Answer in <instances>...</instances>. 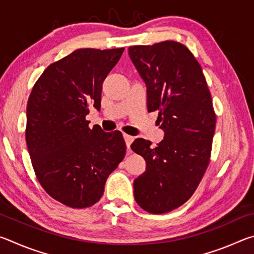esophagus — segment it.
I'll use <instances>...</instances> for the list:
<instances>
[{"instance_id": "esophagus-1", "label": "esophagus", "mask_w": 254, "mask_h": 254, "mask_svg": "<svg viewBox=\"0 0 254 254\" xmlns=\"http://www.w3.org/2000/svg\"><path fill=\"white\" fill-rule=\"evenodd\" d=\"M123 137H124V141H126L127 148L128 151H130V145L133 142V140H134V137L131 136V135H128V134H123Z\"/></svg>"}]
</instances>
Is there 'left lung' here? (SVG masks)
Listing matches in <instances>:
<instances>
[{
	"label": "left lung",
	"instance_id": "left-lung-1",
	"mask_svg": "<svg viewBox=\"0 0 254 254\" xmlns=\"http://www.w3.org/2000/svg\"><path fill=\"white\" fill-rule=\"evenodd\" d=\"M128 56L147 87L148 112L158 111L163 139L158 147L142 137L131 148L145 171L133 182L141 208L170 212L190 198L207 168L216 117L198 62L175 41L133 46Z\"/></svg>",
	"mask_w": 254,
	"mask_h": 254
}]
</instances>
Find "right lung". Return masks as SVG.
<instances>
[{
    "instance_id": "right-lung-1",
    "label": "right lung",
    "mask_w": 254,
    "mask_h": 254,
    "mask_svg": "<svg viewBox=\"0 0 254 254\" xmlns=\"http://www.w3.org/2000/svg\"><path fill=\"white\" fill-rule=\"evenodd\" d=\"M124 48L77 49L42 72L27 105L25 141L37 178L64 205L97 203L106 179L126 156L120 131L88 127L86 115L101 109L103 81Z\"/></svg>"
}]
</instances>
